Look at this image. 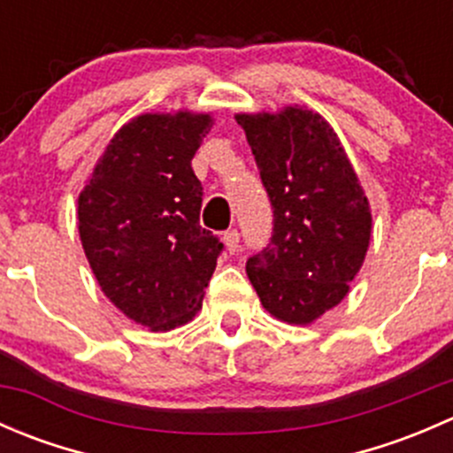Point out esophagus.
I'll list each match as a JSON object with an SVG mask.
<instances>
[{
  "label": "esophagus",
  "mask_w": 453,
  "mask_h": 453,
  "mask_svg": "<svg viewBox=\"0 0 453 453\" xmlns=\"http://www.w3.org/2000/svg\"><path fill=\"white\" fill-rule=\"evenodd\" d=\"M223 243H226L227 252L234 254L236 250H239V243H241L239 230H227V232H223Z\"/></svg>",
  "instance_id": "esophagus-1"
}]
</instances>
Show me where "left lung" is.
I'll return each mask as SVG.
<instances>
[{"instance_id": "obj_1", "label": "left lung", "mask_w": 453, "mask_h": 453, "mask_svg": "<svg viewBox=\"0 0 453 453\" xmlns=\"http://www.w3.org/2000/svg\"><path fill=\"white\" fill-rule=\"evenodd\" d=\"M273 210L267 248L245 272L269 313L309 324L335 307L357 276L370 241V205L357 175L318 113H239Z\"/></svg>"}]
</instances>
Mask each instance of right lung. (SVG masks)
I'll return each mask as SVG.
<instances>
[{
  "mask_svg": "<svg viewBox=\"0 0 453 453\" xmlns=\"http://www.w3.org/2000/svg\"><path fill=\"white\" fill-rule=\"evenodd\" d=\"M205 113H144L122 127L79 197V232L100 289L134 322L171 331L201 309L223 243L199 226L190 159Z\"/></svg>",
  "mask_w": 453,
  "mask_h": 453,
  "instance_id": "right-lung-1",
  "label": "right lung"
}]
</instances>
